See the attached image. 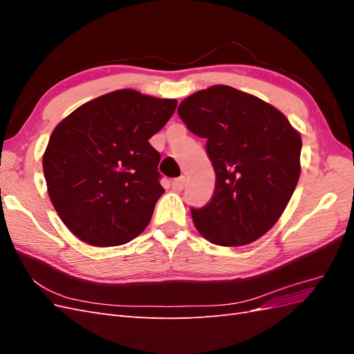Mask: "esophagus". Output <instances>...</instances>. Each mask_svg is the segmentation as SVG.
Returning a JSON list of instances; mask_svg holds the SVG:
<instances>
[{
  "instance_id": "34e87169",
  "label": "esophagus",
  "mask_w": 354,
  "mask_h": 354,
  "mask_svg": "<svg viewBox=\"0 0 354 354\" xmlns=\"http://www.w3.org/2000/svg\"><path fill=\"white\" fill-rule=\"evenodd\" d=\"M185 186H186V178L185 177H178V178L173 180V189L176 192H181L185 189Z\"/></svg>"
}]
</instances>
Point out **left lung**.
Here are the masks:
<instances>
[{"label":"left lung","mask_w":354,"mask_h":354,"mask_svg":"<svg viewBox=\"0 0 354 354\" xmlns=\"http://www.w3.org/2000/svg\"><path fill=\"white\" fill-rule=\"evenodd\" d=\"M189 130L207 138L216 192L192 209L195 227L220 246L248 245L281 218L298 183L301 136L274 106L229 85H212L180 103Z\"/></svg>","instance_id":"1"}]
</instances>
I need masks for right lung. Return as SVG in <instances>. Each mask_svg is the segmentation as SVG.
<instances>
[{
    "instance_id": "right-lung-1",
    "label": "right lung",
    "mask_w": 354,
    "mask_h": 354,
    "mask_svg": "<svg viewBox=\"0 0 354 354\" xmlns=\"http://www.w3.org/2000/svg\"><path fill=\"white\" fill-rule=\"evenodd\" d=\"M176 99L131 88L81 104L53 130L42 169L65 226L93 246L137 238L152 218L160 155L149 143L174 113Z\"/></svg>"
}]
</instances>
